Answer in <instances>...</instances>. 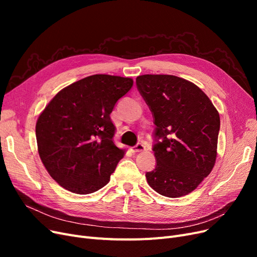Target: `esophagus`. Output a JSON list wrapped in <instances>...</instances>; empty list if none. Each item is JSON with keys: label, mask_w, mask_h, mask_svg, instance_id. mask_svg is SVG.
I'll return each instance as SVG.
<instances>
[{"label": "esophagus", "mask_w": 257, "mask_h": 257, "mask_svg": "<svg viewBox=\"0 0 257 257\" xmlns=\"http://www.w3.org/2000/svg\"><path fill=\"white\" fill-rule=\"evenodd\" d=\"M131 150H132V152H142V151L146 150V147L144 144H137L136 146L132 147Z\"/></svg>", "instance_id": "34e87169"}]
</instances>
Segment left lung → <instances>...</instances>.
<instances>
[{
  "label": "left lung",
  "mask_w": 257,
  "mask_h": 257,
  "mask_svg": "<svg viewBox=\"0 0 257 257\" xmlns=\"http://www.w3.org/2000/svg\"><path fill=\"white\" fill-rule=\"evenodd\" d=\"M137 89L154 124L157 166L146 174L151 188L177 198L195 190L215 164L220 115L196 84L173 75H142Z\"/></svg>",
  "instance_id": "8db88e82"
}]
</instances>
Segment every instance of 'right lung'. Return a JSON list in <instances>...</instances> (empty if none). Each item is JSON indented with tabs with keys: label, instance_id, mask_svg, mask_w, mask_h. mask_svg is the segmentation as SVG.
<instances>
[{
	"label": "right lung",
	"instance_id": "right-lung-1",
	"mask_svg": "<svg viewBox=\"0 0 257 257\" xmlns=\"http://www.w3.org/2000/svg\"><path fill=\"white\" fill-rule=\"evenodd\" d=\"M132 87L125 77H85L61 90L38 116V154L62 188L90 194L109 182L124 155L113 143L110 113Z\"/></svg>",
	"mask_w": 257,
	"mask_h": 257
}]
</instances>
